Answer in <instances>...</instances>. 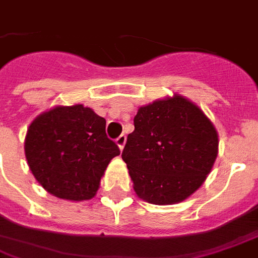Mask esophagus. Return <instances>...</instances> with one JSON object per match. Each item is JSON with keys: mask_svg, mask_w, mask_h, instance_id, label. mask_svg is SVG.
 Instances as JSON below:
<instances>
[{"mask_svg": "<svg viewBox=\"0 0 258 258\" xmlns=\"http://www.w3.org/2000/svg\"><path fill=\"white\" fill-rule=\"evenodd\" d=\"M125 142H127V137H125L124 134H121L120 137L116 139L117 147H119L120 150H123V147H124V145H125Z\"/></svg>", "mask_w": 258, "mask_h": 258, "instance_id": "34e87169", "label": "esophagus"}]
</instances>
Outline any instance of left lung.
Returning a JSON list of instances; mask_svg holds the SVG:
<instances>
[{
	"instance_id": "1",
	"label": "left lung",
	"mask_w": 258,
	"mask_h": 258,
	"mask_svg": "<svg viewBox=\"0 0 258 258\" xmlns=\"http://www.w3.org/2000/svg\"><path fill=\"white\" fill-rule=\"evenodd\" d=\"M134 125L121 158L141 200L178 204L201 187L216 162L218 134L198 105L175 93L139 107Z\"/></svg>"
}]
</instances>
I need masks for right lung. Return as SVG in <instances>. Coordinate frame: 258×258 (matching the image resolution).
<instances>
[{
	"label": "right lung",
	"instance_id": "right-lung-1",
	"mask_svg": "<svg viewBox=\"0 0 258 258\" xmlns=\"http://www.w3.org/2000/svg\"><path fill=\"white\" fill-rule=\"evenodd\" d=\"M105 119L83 104L57 105L38 115L25 137V157L36 180L54 197L86 201L95 197L113 157Z\"/></svg>",
	"mask_w": 258,
	"mask_h": 258
}]
</instances>
